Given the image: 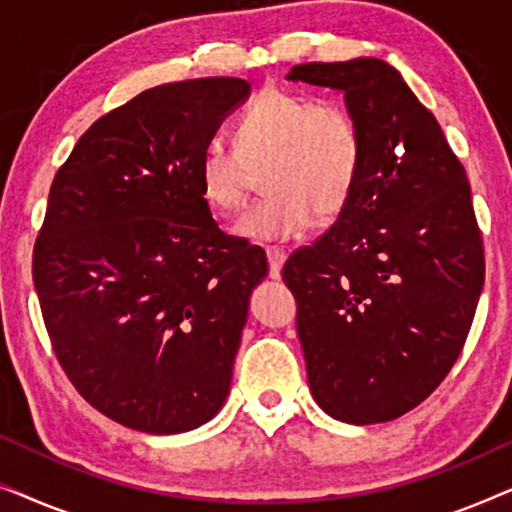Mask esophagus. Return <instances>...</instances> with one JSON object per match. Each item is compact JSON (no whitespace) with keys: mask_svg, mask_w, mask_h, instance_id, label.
<instances>
[{"mask_svg":"<svg viewBox=\"0 0 512 512\" xmlns=\"http://www.w3.org/2000/svg\"><path fill=\"white\" fill-rule=\"evenodd\" d=\"M265 256H268V265H270V277L272 279H279L282 277V265L286 261V254L282 249L277 247H268L265 249Z\"/></svg>","mask_w":512,"mask_h":512,"instance_id":"obj_1","label":"esophagus"}]
</instances>
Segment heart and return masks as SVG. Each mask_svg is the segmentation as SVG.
<instances>
[{
    "label": "heart",
    "instance_id": "1",
    "mask_svg": "<svg viewBox=\"0 0 512 512\" xmlns=\"http://www.w3.org/2000/svg\"><path fill=\"white\" fill-rule=\"evenodd\" d=\"M363 142L354 116L333 100L268 88L237 121L235 144L202 146L195 174L202 198L221 214L247 205L265 172L270 195L237 221L256 242L303 235L314 219L342 214L359 181Z\"/></svg>",
    "mask_w": 512,
    "mask_h": 512
}]
</instances>
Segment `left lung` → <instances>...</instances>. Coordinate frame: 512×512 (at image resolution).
<instances>
[{"label": "left lung", "instance_id": "8db88e82", "mask_svg": "<svg viewBox=\"0 0 512 512\" xmlns=\"http://www.w3.org/2000/svg\"><path fill=\"white\" fill-rule=\"evenodd\" d=\"M345 93L363 158L338 221L284 263L314 401L377 424L426 401L471 331L485 249L464 165L384 60L307 62L286 76Z\"/></svg>", "mask_w": 512, "mask_h": 512}]
</instances>
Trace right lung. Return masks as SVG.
I'll return each instance as SVG.
<instances>
[{"instance_id":"1","label":"right lung","mask_w":512,"mask_h":512,"mask_svg":"<svg viewBox=\"0 0 512 512\" xmlns=\"http://www.w3.org/2000/svg\"><path fill=\"white\" fill-rule=\"evenodd\" d=\"M249 83L149 88L90 125L55 174L32 256L53 352L114 422L181 433L226 401L261 247L228 235L195 163Z\"/></svg>"}]
</instances>
